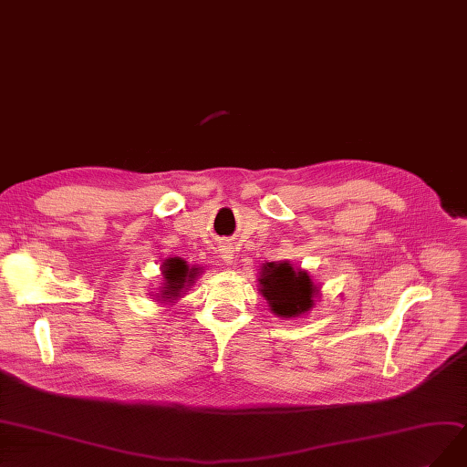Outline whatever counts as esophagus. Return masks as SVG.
<instances>
[{
    "label": "esophagus",
    "instance_id": "34e87169",
    "mask_svg": "<svg viewBox=\"0 0 467 467\" xmlns=\"http://www.w3.org/2000/svg\"><path fill=\"white\" fill-rule=\"evenodd\" d=\"M221 260L224 262V264H233V260H234V248L233 246H221Z\"/></svg>",
    "mask_w": 467,
    "mask_h": 467
}]
</instances>
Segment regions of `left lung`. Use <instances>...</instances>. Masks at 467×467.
Wrapping results in <instances>:
<instances>
[{
    "label": "left lung",
    "mask_w": 467,
    "mask_h": 467,
    "mask_svg": "<svg viewBox=\"0 0 467 467\" xmlns=\"http://www.w3.org/2000/svg\"><path fill=\"white\" fill-rule=\"evenodd\" d=\"M262 295L271 312L281 317H295L314 306L316 286L304 271H295L290 264H267L262 271Z\"/></svg>",
    "instance_id": "1"
}]
</instances>
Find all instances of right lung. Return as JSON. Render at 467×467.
I'll return each mask as SVG.
<instances>
[{
	"instance_id": "1",
	"label": "right lung",
	"mask_w": 467,
	"mask_h": 467,
	"mask_svg": "<svg viewBox=\"0 0 467 467\" xmlns=\"http://www.w3.org/2000/svg\"><path fill=\"white\" fill-rule=\"evenodd\" d=\"M194 275H196V269H188V265L182 260H179V257L167 260L163 265V277H165L163 298L179 296L184 285L188 281H192Z\"/></svg>"
}]
</instances>
